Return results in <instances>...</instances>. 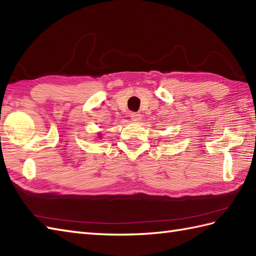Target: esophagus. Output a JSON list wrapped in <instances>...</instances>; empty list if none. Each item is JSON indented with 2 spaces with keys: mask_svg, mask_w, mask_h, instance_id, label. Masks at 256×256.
Here are the masks:
<instances>
[{
  "mask_svg": "<svg viewBox=\"0 0 256 256\" xmlns=\"http://www.w3.org/2000/svg\"><path fill=\"white\" fill-rule=\"evenodd\" d=\"M131 118L133 120V121H140V120L142 118V116H140V113L133 112V113H131Z\"/></svg>",
  "mask_w": 256,
  "mask_h": 256,
  "instance_id": "esophagus-1",
  "label": "esophagus"
}]
</instances>
